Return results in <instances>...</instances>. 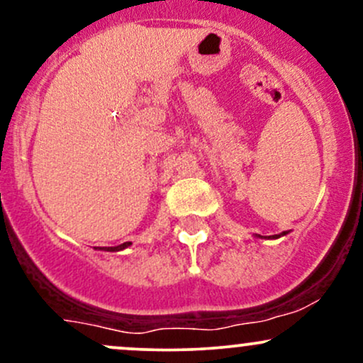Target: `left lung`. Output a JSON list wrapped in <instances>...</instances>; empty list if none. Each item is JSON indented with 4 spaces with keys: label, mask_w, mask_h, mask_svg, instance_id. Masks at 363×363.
<instances>
[{
    "label": "left lung",
    "mask_w": 363,
    "mask_h": 363,
    "mask_svg": "<svg viewBox=\"0 0 363 363\" xmlns=\"http://www.w3.org/2000/svg\"><path fill=\"white\" fill-rule=\"evenodd\" d=\"M285 234H289V232H281V234H278V235H273V239H278V237H281V235H285ZM261 237V235H259ZM262 239V237H261Z\"/></svg>",
    "instance_id": "1"
}]
</instances>
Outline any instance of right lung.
<instances>
[{
    "instance_id": "obj_1",
    "label": "right lung",
    "mask_w": 363,
    "mask_h": 363,
    "mask_svg": "<svg viewBox=\"0 0 363 363\" xmlns=\"http://www.w3.org/2000/svg\"><path fill=\"white\" fill-rule=\"evenodd\" d=\"M129 245H131V242H124V244L116 245V247H106V249H104V251H111V252H114V251H123V249L129 247Z\"/></svg>"
}]
</instances>
